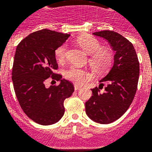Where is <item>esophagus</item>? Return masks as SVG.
<instances>
[{
    "instance_id": "34e87169",
    "label": "esophagus",
    "mask_w": 152,
    "mask_h": 152,
    "mask_svg": "<svg viewBox=\"0 0 152 152\" xmlns=\"http://www.w3.org/2000/svg\"><path fill=\"white\" fill-rule=\"evenodd\" d=\"M81 89V86H77V85H74V89L75 90H79V89Z\"/></svg>"
}]
</instances>
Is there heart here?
Instances as JSON below:
<instances>
[{
  "instance_id": "b5f03b06",
  "label": "heart",
  "mask_w": 152,
  "mask_h": 152,
  "mask_svg": "<svg viewBox=\"0 0 152 152\" xmlns=\"http://www.w3.org/2000/svg\"><path fill=\"white\" fill-rule=\"evenodd\" d=\"M78 44L87 53L90 54L89 58V63L93 69L98 72H102L107 69L111 66L113 60V51L109 48H102L98 39L92 36H82L76 39ZM67 51V44L63 43L60 45L55 50V56L59 62H63L65 60ZM64 76L67 80L81 85L86 80L90 78V74L87 71L71 66L65 71Z\"/></svg>"
}]
</instances>
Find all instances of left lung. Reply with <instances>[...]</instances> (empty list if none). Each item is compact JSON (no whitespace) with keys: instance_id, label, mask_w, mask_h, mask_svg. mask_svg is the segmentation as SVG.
<instances>
[{"instance_id":"1","label":"left lung","mask_w":152,"mask_h":152,"mask_svg":"<svg viewBox=\"0 0 152 152\" xmlns=\"http://www.w3.org/2000/svg\"><path fill=\"white\" fill-rule=\"evenodd\" d=\"M105 39L115 52L111 70L92 89V96L86 102V113L94 122L109 124L119 118L134 99L139 77V63L132 43L121 34L103 30L93 33ZM107 83L104 92L100 85Z\"/></svg>"}]
</instances>
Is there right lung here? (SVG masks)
Masks as SVG:
<instances>
[{
	"label": "right lung",
	"instance_id": "right-lung-1",
	"mask_svg": "<svg viewBox=\"0 0 152 152\" xmlns=\"http://www.w3.org/2000/svg\"><path fill=\"white\" fill-rule=\"evenodd\" d=\"M69 36L43 29L29 34L16 49L12 69L16 96L25 114L39 125L59 122L65 112L64 100L74 92L72 83L54 72L58 69L55 50ZM49 77L60 84L47 88Z\"/></svg>",
	"mask_w": 152,
	"mask_h": 152
}]
</instances>
